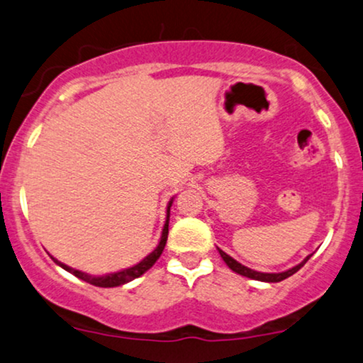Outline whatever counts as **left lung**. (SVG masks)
I'll return each instance as SVG.
<instances>
[{
  "label": "left lung",
  "mask_w": 363,
  "mask_h": 363,
  "mask_svg": "<svg viewBox=\"0 0 363 363\" xmlns=\"http://www.w3.org/2000/svg\"><path fill=\"white\" fill-rule=\"evenodd\" d=\"M218 252H220V255H222L223 262L227 263V265H228L230 268H232L233 272H237V274L243 275V277H248V279H253V280H260V281H268V284H274V281H281V280L289 279V277L294 275L295 272H298L300 268H302V267L305 265V263L308 262V258L312 257V255H308L307 258H305V260H303L302 263H298V265H295L294 268H290V270H286V272H281V274H262V272H255V270H252V268H248V267L242 265V263H238L237 260H233L232 257L227 255V253L220 250V248H218Z\"/></svg>",
  "instance_id": "8db88e82"
}]
</instances>
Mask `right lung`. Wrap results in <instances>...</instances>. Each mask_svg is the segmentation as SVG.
Wrapping results in <instances>:
<instances>
[{
    "label": "right lung",
    "mask_w": 363,
    "mask_h": 363,
    "mask_svg": "<svg viewBox=\"0 0 363 363\" xmlns=\"http://www.w3.org/2000/svg\"><path fill=\"white\" fill-rule=\"evenodd\" d=\"M173 203V200H170V203H168V208H167V222H164V227H163V232H162V238H160V243L158 247L155 248V250L150 253L148 257H145L143 260L140 263H136V265L130 267V268H125V270L121 272H116V274H108V275H103V277H91L88 274H84V272H79V270H74V268L65 265V263H61L53 258L55 263H58L61 268H65V270L69 272V274H73L74 277H78L79 280L83 281H88V284L95 285V286H103V289H110V286H120L123 284H128V281L138 279L145 274V272L150 270L155 265V262L158 260L160 255H162L164 245H167V238H168V222H170V206Z\"/></svg>",
    "instance_id": "obj_1"
}]
</instances>
